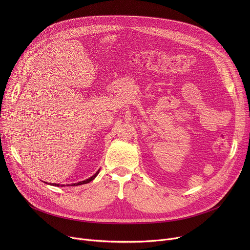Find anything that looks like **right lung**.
I'll return each mask as SVG.
<instances>
[{"label":"right lung","instance_id":"add662e5","mask_svg":"<svg viewBox=\"0 0 250 250\" xmlns=\"http://www.w3.org/2000/svg\"><path fill=\"white\" fill-rule=\"evenodd\" d=\"M99 171L100 170H98L97 171V173L96 174H94L92 177H90L89 179H87V180H85V181H81V182H79V183H75V184H72L71 186H78V185H82V184H87V183H89V182H91V181H93L95 178H96V176L99 174ZM51 185H53V186H64V185H59V184H51Z\"/></svg>","mask_w":250,"mask_h":250}]
</instances>
